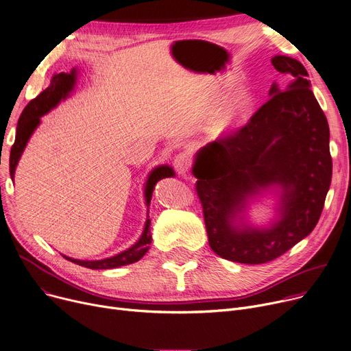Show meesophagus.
<instances>
[{
	"label": "esophagus",
	"instance_id": "34e87169",
	"mask_svg": "<svg viewBox=\"0 0 351 351\" xmlns=\"http://www.w3.org/2000/svg\"><path fill=\"white\" fill-rule=\"evenodd\" d=\"M192 165V158L189 152H180L173 158V167L179 175H186Z\"/></svg>",
	"mask_w": 351,
	"mask_h": 351
}]
</instances>
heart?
<instances>
[{"mask_svg":"<svg viewBox=\"0 0 351 351\" xmlns=\"http://www.w3.org/2000/svg\"><path fill=\"white\" fill-rule=\"evenodd\" d=\"M254 107V96L247 88L236 91L221 107L215 127L219 134H228L239 128Z\"/></svg>","mask_w":351,"mask_h":351,"instance_id":"b5f03b06","label":"heart"}]
</instances>
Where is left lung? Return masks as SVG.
<instances>
[{"mask_svg":"<svg viewBox=\"0 0 351 351\" xmlns=\"http://www.w3.org/2000/svg\"><path fill=\"white\" fill-rule=\"evenodd\" d=\"M271 62L292 82L274 83L248 124L200 148L192 168L208 244L240 264L272 261L309 236L332 182L329 124L306 69L282 55ZM267 191L278 196L277 217L255 228L246 221L247 203Z\"/></svg>","mask_w":351,"mask_h":351,"instance_id":"obj_1","label":"left lung"}]
</instances>
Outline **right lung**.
<instances>
[{"label": "right lung", "instance_id": "1", "mask_svg": "<svg viewBox=\"0 0 351 351\" xmlns=\"http://www.w3.org/2000/svg\"><path fill=\"white\" fill-rule=\"evenodd\" d=\"M77 79V70L73 69L70 73H56L52 76L49 87H46L40 95L31 100L28 106L23 108L18 125H16V136H15V143L11 148V155H10V173L11 179L15 176V168L19 162V158L25 149L29 138L40 124V117L48 114L51 110H53L62 100H66L70 93L73 91L75 84ZM175 176V172L171 167L168 165H159L154 168L145 182V189H144V196H145V204L149 207L151 199H152V192L155 189V184L163 179V178H169ZM149 208L147 210V220L144 226V231L141 237L138 239L135 244H132L130 248L115 254L112 256H108V258L103 260H95V261H88V260H76V258H70V256H66L62 254V256L70 263H75L77 265L90 268V269H111V268H119L123 265H128L132 263H136L138 260H141L143 256L147 254L149 244L152 241L151 237V220L148 216Z\"/></svg>", "mask_w": 351, "mask_h": 351}]
</instances>
